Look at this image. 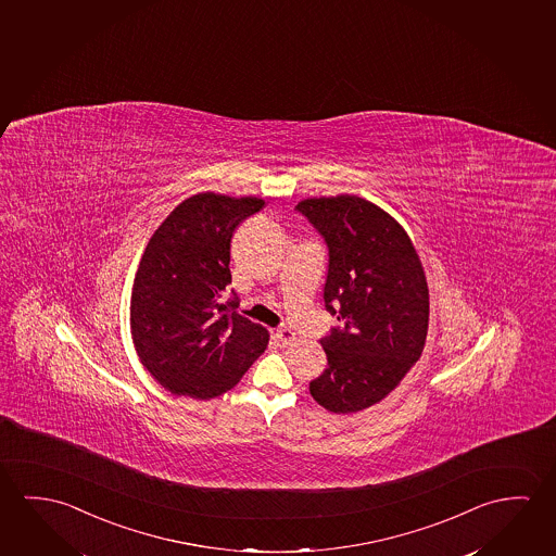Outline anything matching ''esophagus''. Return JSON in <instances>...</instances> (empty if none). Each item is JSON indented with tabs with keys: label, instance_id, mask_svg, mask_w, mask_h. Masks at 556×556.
Returning a JSON list of instances; mask_svg holds the SVG:
<instances>
[{
	"label": "esophagus",
	"instance_id": "obj_1",
	"mask_svg": "<svg viewBox=\"0 0 556 556\" xmlns=\"http://www.w3.org/2000/svg\"><path fill=\"white\" fill-rule=\"evenodd\" d=\"M276 340H278V344L280 345H291L298 340V336H295V332H293L291 328L283 327L276 330Z\"/></svg>",
	"mask_w": 556,
	"mask_h": 556
}]
</instances>
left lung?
Returning <instances> with one entry per match:
<instances>
[{"label": "left lung", "mask_w": 556, "mask_h": 556, "mask_svg": "<svg viewBox=\"0 0 556 556\" xmlns=\"http://www.w3.org/2000/svg\"><path fill=\"white\" fill-rule=\"evenodd\" d=\"M295 211L325 239V307L338 315L320 344L328 367L308 382L311 396L334 414L380 402L424 352L429 290L404 228L355 194L305 199Z\"/></svg>", "instance_id": "8db88e82"}]
</instances>
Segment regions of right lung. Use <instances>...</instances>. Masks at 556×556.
I'll list each match as a JSON object with an SVG mask.
<instances>
[{
	"mask_svg": "<svg viewBox=\"0 0 556 556\" xmlns=\"http://www.w3.org/2000/svg\"><path fill=\"white\" fill-rule=\"evenodd\" d=\"M263 206L256 197L194 194L160 224L142 253L131 293L132 344L176 396H220L266 350V328L239 315L236 291L228 295L231 236Z\"/></svg>",
	"mask_w": 556,
	"mask_h": 556,
	"instance_id": "1",
	"label": "right lung"
}]
</instances>
